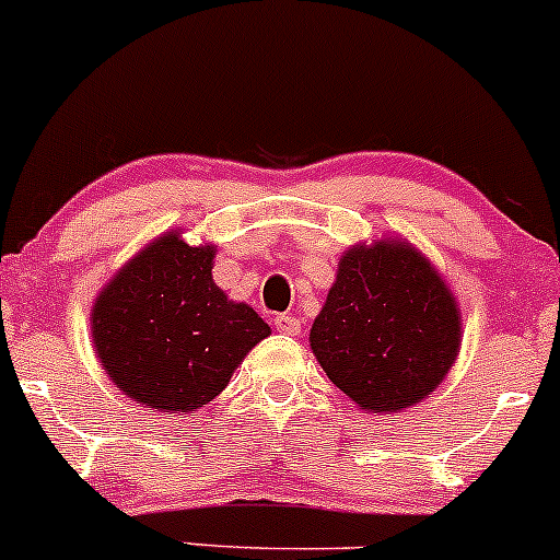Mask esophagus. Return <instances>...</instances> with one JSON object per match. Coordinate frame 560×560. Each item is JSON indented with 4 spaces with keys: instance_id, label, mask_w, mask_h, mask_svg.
<instances>
[{
    "instance_id": "34e87169",
    "label": "esophagus",
    "mask_w": 560,
    "mask_h": 560,
    "mask_svg": "<svg viewBox=\"0 0 560 560\" xmlns=\"http://www.w3.org/2000/svg\"><path fill=\"white\" fill-rule=\"evenodd\" d=\"M275 328L285 332V336H299L301 323L296 317H291V314H278V317H275Z\"/></svg>"
}]
</instances>
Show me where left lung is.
<instances>
[{"instance_id": "left-lung-1", "label": "left lung", "mask_w": 560, "mask_h": 560, "mask_svg": "<svg viewBox=\"0 0 560 560\" xmlns=\"http://www.w3.org/2000/svg\"><path fill=\"white\" fill-rule=\"evenodd\" d=\"M460 330L457 301L433 264L410 243L383 237L341 256L310 347L360 410L392 416L444 381Z\"/></svg>"}]
</instances>
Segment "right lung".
Segmentation results:
<instances>
[{
    "label": "right lung",
    "mask_w": 560,
    "mask_h": 560,
    "mask_svg": "<svg viewBox=\"0 0 560 560\" xmlns=\"http://www.w3.org/2000/svg\"><path fill=\"white\" fill-rule=\"evenodd\" d=\"M213 246L155 237L100 291L92 343L113 386L155 412H196L222 394L269 325L224 296Z\"/></svg>",
    "instance_id": "right-lung-1"
}]
</instances>
